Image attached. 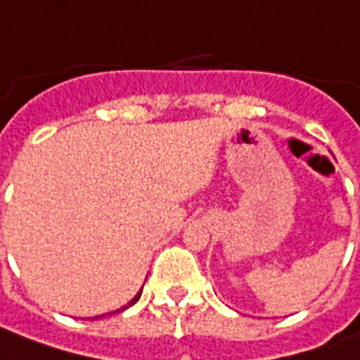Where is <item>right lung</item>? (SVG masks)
Here are the masks:
<instances>
[{"label":"right lung","instance_id":"add662e5","mask_svg":"<svg viewBox=\"0 0 360 360\" xmlns=\"http://www.w3.org/2000/svg\"><path fill=\"white\" fill-rule=\"evenodd\" d=\"M140 294H142V290H140V292L136 294V296H134V298H132V300H130V302L127 304V306H122V308H120V310H117V311H122V310H127L128 306H132V304H136L138 302V298H140ZM110 314H115V311H110ZM103 318V316H101ZM93 320H97V318H93Z\"/></svg>","mask_w":360,"mask_h":360}]
</instances>
